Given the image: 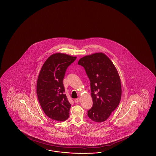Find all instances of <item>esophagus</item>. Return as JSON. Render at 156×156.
<instances>
[{"label": "esophagus", "instance_id": "obj_1", "mask_svg": "<svg viewBox=\"0 0 156 156\" xmlns=\"http://www.w3.org/2000/svg\"><path fill=\"white\" fill-rule=\"evenodd\" d=\"M80 101V98H77V99H76L75 100V103H79Z\"/></svg>", "mask_w": 156, "mask_h": 156}]
</instances>
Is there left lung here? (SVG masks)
Returning <instances> with one entry per match:
<instances>
[{"mask_svg":"<svg viewBox=\"0 0 156 156\" xmlns=\"http://www.w3.org/2000/svg\"><path fill=\"white\" fill-rule=\"evenodd\" d=\"M78 64L83 67L90 81L93 105L87 116L95 122L106 120L118 106L122 96L119 75L112 61L104 53L83 57Z\"/></svg>","mask_w":156,"mask_h":156,"instance_id":"1","label":"left lung"}]
</instances>
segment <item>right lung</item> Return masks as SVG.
<instances>
[{"label": "right lung", "instance_id": "1", "mask_svg": "<svg viewBox=\"0 0 156 156\" xmlns=\"http://www.w3.org/2000/svg\"><path fill=\"white\" fill-rule=\"evenodd\" d=\"M76 57L56 53L50 56L40 71L37 94L40 105L47 116L56 121L69 117L71 104L65 94L63 80L67 67Z\"/></svg>", "mask_w": 156, "mask_h": 156}]
</instances>
